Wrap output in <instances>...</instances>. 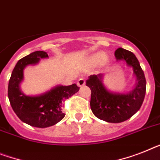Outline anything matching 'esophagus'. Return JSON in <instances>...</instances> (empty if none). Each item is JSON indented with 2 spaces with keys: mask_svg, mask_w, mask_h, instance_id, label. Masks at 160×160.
Returning <instances> with one entry per match:
<instances>
[{
  "mask_svg": "<svg viewBox=\"0 0 160 160\" xmlns=\"http://www.w3.org/2000/svg\"><path fill=\"white\" fill-rule=\"evenodd\" d=\"M85 83H86V81L84 80L83 78H79L78 79V87H80V88H82V87H83V86L85 85Z\"/></svg>",
  "mask_w": 160,
  "mask_h": 160,
  "instance_id": "obj_1",
  "label": "esophagus"
}]
</instances>
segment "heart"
Returning a JSON list of instances; mask_svg holds the SVG:
<instances>
[{
	"label": "heart",
	"instance_id": "heart-1",
	"mask_svg": "<svg viewBox=\"0 0 160 160\" xmlns=\"http://www.w3.org/2000/svg\"><path fill=\"white\" fill-rule=\"evenodd\" d=\"M90 61L93 64H100L101 67H105L108 64V58L105 55L103 52H98L92 55L90 58Z\"/></svg>",
	"mask_w": 160,
	"mask_h": 160
}]
</instances>
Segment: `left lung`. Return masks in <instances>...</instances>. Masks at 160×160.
<instances>
[{
  "instance_id": "obj_1",
  "label": "left lung",
  "mask_w": 160,
  "mask_h": 160,
  "mask_svg": "<svg viewBox=\"0 0 160 160\" xmlns=\"http://www.w3.org/2000/svg\"><path fill=\"white\" fill-rule=\"evenodd\" d=\"M114 55L117 60H123L132 68L137 78L134 89L126 94L109 92L103 84L102 73L89 76L86 85L92 91L90 105L94 115L105 122L118 123L128 120L139 110L146 95V81L139 61L132 52L120 47Z\"/></svg>"
}]
</instances>
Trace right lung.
<instances>
[{"instance_id":"add662e5","label":"right lung","mask_w":160,"mask_h":160,"mask_svg":"<svg viewBox=\"0 0 160 160\" xmlns=\"http://www.w3.org/2000/svg\"><path fill=\"white\" fill-rule=\"evenodd\" d=\"M48 58L47 52L38 51L18 61L8 86V97L12 109L22 122L36 127L48 128L56 124L65 116L63 101L77 93L79 88L75 83L70 86H56L39 96H27L22 92L20 83L23 79V69L29 64H38L41 59Z\"/></svg>"}]
</instances>
